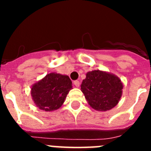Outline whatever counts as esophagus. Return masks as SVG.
<instances>
[{"mask_svg":"<svg viewBox=\"0 0 151 151\" xmlns=\"http://www.w3.org/2000/svg\"><path fill=\"white\" fill-rule=\"evenodd\" d=\"M73 84H74V85H75V86H76V88L79 87L80 82H78V80H76V81H74V82H73Z\"/></svg>","mask_w":151,"mask_h":151,"instance_id":"obj_1","label":"esophagus"}]
</instances>
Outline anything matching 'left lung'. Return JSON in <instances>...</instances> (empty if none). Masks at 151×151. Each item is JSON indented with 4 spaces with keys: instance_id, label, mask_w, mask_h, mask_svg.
Returning a JSON list of instances; mask_svg holds the SVG:
<instances>
[{
    "instance_id": "1",
    "label": "left lung",
    "mask_w": 151,
    "mask_h": 151,
    "mask_svg": "<svg viewBox=\"0 0 151 151\" xmlns=\"http://www.w3.org/2000/svg\"><path fill=\"white\" fill-rule=\"evenodd\" d=\"M121 80L111 73L93 70L86 74L81 91L93 109L106 111L116 106L122 93Z\"/></svg>"
}]
</instances>
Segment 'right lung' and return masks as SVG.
I'll return each instance as SVG.
<instances>
[{"instance_id": "right-lung-1", "label": "right lung", "mask_w": 151, "mask_h": 151, "mask_svg": "<svg viewBox=\"0 0 151 151\" xmlns=\"http://www.w3.org/2000/svg\"><path fill=\"white\" fill-rule=\"evenodd\" d=\"M72 88L68 76L51 73L32 85L31 95L40 110L50 112L62 106Z\"/></svg>"}]
</instances>
